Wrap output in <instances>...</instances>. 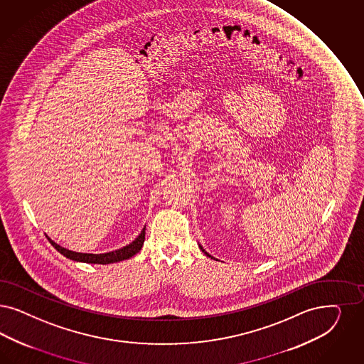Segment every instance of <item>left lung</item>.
<instances>
[{
    "mask_svg": "<svg viewBox=\"0 0 364 364\" xmlns=\"http://www.w3.org/2000/svg\"><path fill=\"white\" fill-rule=\"evenodd\" d=\"M201 250H203V247H200ZM204 251V250H203ZM204 252H205V251H204ZM205 254H207V255H208V257H211V255H210V254H208V252H205Z\"/></svg>",
    "mask_w": 364,
    "mask_h": 364,
    "instance_id": "left-lung-1",
    "label": "left lung"
}]
</instances>
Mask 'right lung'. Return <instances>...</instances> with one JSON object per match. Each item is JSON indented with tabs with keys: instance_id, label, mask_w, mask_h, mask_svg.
Here are the masks:
<instances>
[{
	"instance_id": "right-lung-1",
	"label": "right lung",
	"mask_w": 364,
	"mask_h": 364,
	"mask_svg": "<svg viewBox=\"0 0 364 364\" xmlns=\"http://www.w3.org/2000/svg\"><path fill=\"white\" fill-rule=\"evenodd\" d=\"M50 245L59 251L60 254H63L64 257L76 261V262H86V264H114V262H119V261H125L132 258L133 255H136L138 251L141 250L144 240H145V228L141 231V234L137 238L134 239L130 245H127L122 249L118 250L110 251V252H105V254H86V252H75V251L67 250L62 246H59L58 243H55L52 239L48 238Z\"/></svg>"
}]
</instances>
